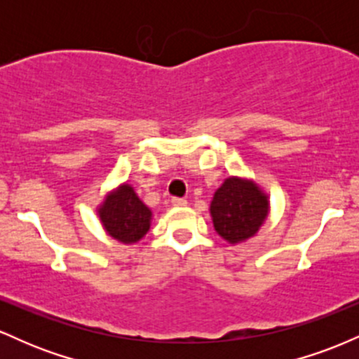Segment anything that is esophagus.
Wrapping results in <instances>:
<instances>
[{
    "label": "esophagus",
    "mask_w": 359,
    "mask_h": 359,
    "mask_svg": "<svg viewBox=\"0 0 359 359\" xmlns=\"http://www.w3.org/2000/svg\"><path fill=\"white\" fill-rule=\"evenodd\" d=\"M172 205H174V208H184V205H187V201L180 199V197H174V199H172Z\"/></svg>",
    "instance_id": "obj_1"
}]
</instances>
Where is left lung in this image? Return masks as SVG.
<instances>
[{
  "label": "left lung",
  "mask_w": 359,
  "mask_h": 359,
  "mask_svg": "<svg viewBox=\"0 0 359 359\" xmlns=\"http://www.w3.org/2000/svg\"><path fill=\"white\" fill-rule=\"evenodd\" d=\"M212 226L229 245H240L257 236L269 219L270 197L248 177L231 175L214 192L211 208Z\"/></svg>",
  "instance_id": "8db88e82"
}]
</instances>
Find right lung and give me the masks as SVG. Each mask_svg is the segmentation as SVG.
Listing matches in <instances>:
<instances>
[{
	"instance_id": "1",
	"label": "right lung",
	"mask_w": 359,
	"mask_h": 359,
	"mask_svg": "<svg viewBox=\"0 0 359 359\" xmlns=\"http://www.w3.org/2000/svg\"><path fill=\"white\" fill-rule=\"evenodd\" d=\"M102 229L123 245H135L150 231L154 212L135 192L133 185L123 182L106 192L96 205Z\"/></svg>"
}]
</instances>
